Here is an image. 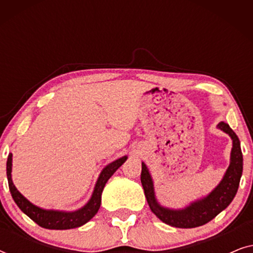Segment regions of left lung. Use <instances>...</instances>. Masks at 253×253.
<instances>
[{
    "label": "left lung",
    "instance_id": "obj_1",
    "mask_svg": "<svg viewBox=\"0 0 253 253\" xmlns=\"http://www.w3.org/2000/svg\"><path fill=\"white\" fill-rule=\"evenodd\" d=\"M220 130L224 131L233 139V148L230 154V165L228 167L223 178L219 185L204 198L196 200L182 210H170L162 207L158 203L154 195L153 181L150 171L144 162H141L140 181L143 185L145 197L152 212L160 219L162 222L176 228H195L203 226L213 220L217 214L228 207L236 196L240 179L243 171V155H242L240 139L236 133L231 130L227 123L220 122L217 124Z\"/></svg>",
    "mask_w": 253,
    "mask_h": 253
}]
</instances>
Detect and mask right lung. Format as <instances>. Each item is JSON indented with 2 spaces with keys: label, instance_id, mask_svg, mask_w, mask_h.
Segmentation results:
<instances>
[{
  "label": "right lung",
  "instance_id": "right-lung-1",
  "mask_svg": "<svg viewBox=\"0 0 253 253\" xmlns=\"http://www.w3.org/2000/svg\"><path fill=\"white\" fill-rule=\"evenodd\" d=\"M127 157H122L117 159L112 164L106 166L102 169L98 181H96L94 191L92 193L91 199L86 204L84 207L79 209L75 212H62V211L54 210H43L40 209L32 203H30L18 190L13 185L11 178V167H12V154L10 153L6 161V176H8L9 189L11 192V196L17 206L26 214L30 219H32L34 222L39 224L40 227L46 228V229H72V228L81 227L86 222H88L93 216L98 213L101 205V193L105 188L106 183L112 177V175L122 166Z\"/></svg>",
  "mask_w": 253,
  "mask_h": 253
}]
</instances>
